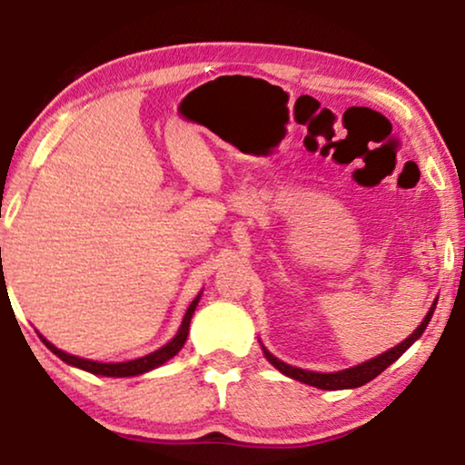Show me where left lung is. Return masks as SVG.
Returning a JSON list of instances; mask_svg holds the SVG:
<instances>
[{"mask_svg": "<svg viewBox=\"0 0 465 465\" xmlns=\"http://www.w3.org/2000/svg\"><path fill=\"white\" fill-rule=\"evenodd\" d=\"M438 302V301H436ZM436 302L431 304V309H429V313L425 315V320L420 322V326L416 328V331L410 334L408 339L401 341V343L395 345V348H391L389 351H384V354L371 358V361L367 362H361L356 364V367H350V369H343V371H334V373H315V371H307V369H298V367H292V364H287L283 361H279V358L270 354V351L263 348V356L268 358V362L272 364V367L279 369L281 373L287 375V378L292 380H298V381H304V384L309 386H315V389H322V391H343V389H358V386L367 384V381H371L373 378H378V375L384 371L386 367H391L392 362L397 361L399 356L403 354L405 350L410 348V345L414 343L416 339L420 337L422 332H425V328L429 324V320H431L433 315V309H436Z\"/></svg>", "mask_w": 465, "mask_h": 465, "instance_id": "8db88e82", "label": "left lung"}]
</instances>
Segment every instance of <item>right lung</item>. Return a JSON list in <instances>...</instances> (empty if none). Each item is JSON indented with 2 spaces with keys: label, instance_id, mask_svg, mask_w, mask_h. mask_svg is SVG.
<instances>
[{
  "label": "right lung",
  "instance_id": "obj_1",
  "mask_svg": "<svg viewBox=\"0 0 465 465\" xmlns=\"http://www.w3.org/2000/svg\"><path fill=\"white\" fill-rule=\"evenodd\" d=\"M199 298H202V293L195 298V301L191 302V307L186 309L184 313V320H182V324L178 328V334L169 341L167 345H163L161 350L152 351L148 356H141V358H134V361H126V362H96V361H87V358H79V356H73V354H66V351L57 350L55 345L49 343V341L43 339V343L49 348L53 354L60 356L64 362L73 364L76 369H84L87 373H94V375H107V378H131V375H141L145 371H152V369L161 367L169 361V358H173L178 351L182 350V345H184L186 337H189V326H191V317L195 313L197 309V302Z\"/></svg>",
  "mask_w": 465,
  "mask_h": 465
}]
</instances>
